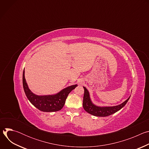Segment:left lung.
I'll list each match as a JSON object with an SVG mask.
<instances>
[{
    "mask_svg": "<svg viewBox=\"0 0 149 149\" xmlns=\"http://www.w3.org/2000/svg\"><path fill=\"white\" fill-rule=\"evenodd\" d=\"M84 94L83 98V108L87 113H90L95 116L98 117H106L111 115L117 111H119L126 104L127 101H129L130 97L127 99L122 104L113 106V107H98L93 104L91 101L88 91L86 87H84Z\"/></svg>",
    "mask_w": 149,
    "mask_h": 149,
    "instance_id": "left-lung-1",
    "label": "left lung"
}]
</instances>
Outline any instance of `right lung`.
<instances>
[{
    "instance_id": "right-lung-1",
    "label": "right lung",
    "mask_w": 149,
    "mask_h": 149,
    "mask_svg": "<svg viewBox=\"0 0 149 149\" xmlns=\"http://www.w3.org/2000/svg\"><path fill=\"white\" fill-rule=\"evenodd\" d=\"M23 87L25 93L29 101L38 110L44 112H54L61 110L65 104L69 93L77 85L68 87L55 95H37L29 89L25 78V71L23 72Z\"/></svg>"
}]
</instances>
